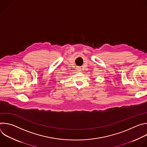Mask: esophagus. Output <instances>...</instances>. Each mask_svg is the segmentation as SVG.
Segmentation results:
<instances>
[{"instance_id":"34e87169","label":"esophagus","mask_w":147,"mask_h":147,"mask_svg":"<svg viewBox=\"0 0 147 147\" xmlns=\"http://www.w3.org/2000/svg\"><path fill=\"white\" fill-rule=\"evenodd\" d=\"M77 70H78V71H81V68H80V67H78V68H77Z\"/></svg>"}]
</instances>
